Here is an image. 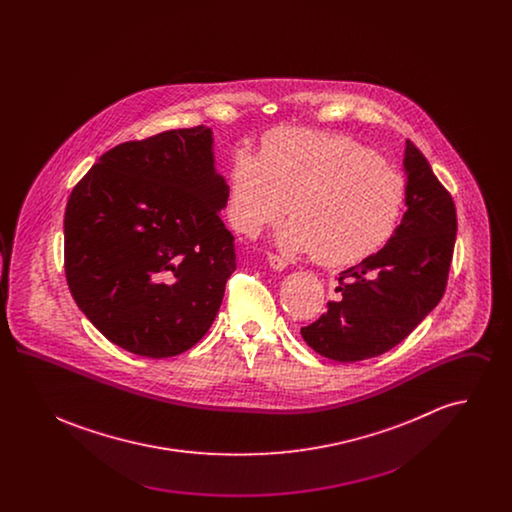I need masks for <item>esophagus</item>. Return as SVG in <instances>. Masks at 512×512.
Wrapping results in <instances>:
<instances>
[{
    "mask_svg": "<svg viewBox=\"0 0 512 512\" xmlns=\"http://www.w3.org/2000/svg\"><path fill=\"white\" fill-rule=\"evenodd\" d=\"M268 265H270L272 270H278V272L288 267V263L282 257H278V255H268Z\"/></svg>",
    "mask_w": 512,
    "mask_h": 512,
    "instance_id": "1",
    "label": "esophagus"
}]
</instances>
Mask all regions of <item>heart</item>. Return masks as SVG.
I'll use <instances>...</instances> for the list:
<instances>
[{
    "label": "heart",
    "mask_w": 512,
    "mask_h": 512,
    "mask_svg": "<svg viewBox=\"0 0 512 512\" xmlns=\"http://www.w3.org/2000/svg\"><path fill=\"white\" fill-rule=\"evenodd\" d=\"M407 184L380 157L351 138L305 128H276L261 155L240 149L228 180V219L245 236L292 220L276 244L313 253L324 267L353 265L393 236ZM291 203H287V199Z\"/></svg>",
    "instance_id": "b5f03b06"
}]
</instances>
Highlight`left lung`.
<instances>
[{
    "label": "left lung",
    "mask_w": 512,
    "mask_h": 512,
    "mask_svg": "<svg viewBox=\"0 0 512 512\" xmlns=\"http://www.w3.org/2000/svg\"><path fill=\"white\" fill-rule=\"evenodd\" d=\"M407 211L378 253L340 274L338 299L301 336L318 355L357 363L405 340L436 307L447 286L457 213L426 157L403 151Z\"/></svg>",
    "instance_id": "8db88e82"
}]
</instances>
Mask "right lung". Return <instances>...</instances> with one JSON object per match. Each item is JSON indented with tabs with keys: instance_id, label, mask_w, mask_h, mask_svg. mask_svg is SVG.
I'll return each mask as SVG.
<instances>
[{
	"instance_id": "add662e5",
	"label": "right lung",
	"mask_w": 512,
	"mask_h": 512,
	"mask_svg": "<svg viewBox=\"0 0 512 512\" xmlns=\"http://www.w3.org/2000/svg\"><path fill=\"white\" fill-rule=\"evenodd\" d=\"M226 203L207 126L103 153L65 211V274L80 311L140 357L194 347L236 270L234 236L220 219Z\"/></svg>"
}]
</instances>
